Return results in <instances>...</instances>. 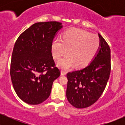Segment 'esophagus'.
<instances>
[{
	"instance_id": "obj_1",
	"label": "esophagus",
	"mask_w": 125,
	"mask_h": 125,
	"mask_svg": "<svg viewBox=\"0 0 125 125\" xmlns=\"http://www.w3.org/2000/svg\"><path fill=\"white\" fill-rule=\"evenodd\" d=\"M66 74V72L65 71L63 70H62L61 71V75H65Z\"/></svg>"
}]
</instances>
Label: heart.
Segmentation results:
<instances>
[{
	"label": "heart",
	"mask_w": 125,
	"mask_h": 125,
	"mask_svg": "<svg viewBox=\"0 0 125 125\" xmlns=\"http://www.w3.org/2000/svg\"><path fill=\"white\" fill-rule=\"evenodd\" d=\"M100 47L98 36L85 30L72 28L64 32L62 39L56 38L51 45V52L55 59L68 54L57 62V65L68 70L74 65L77 67L89 64L97 54Z\"/></svg>",
	"instance_id": "b5f03b06"
}]
</instances>
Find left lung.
<instances>
[{"label":"left lung","instance_id":"8db88e82","mask_svg":"<svg viewBox=\"0 0 125 125\" xmlns=\"http://www.w3.org/2000/svg\"><path fill=\"white\" fill-rule=\"evenodd\" d=\"M100 47L90 63L66 74V97L76 108H85L97 101L104 91L111 73V50L100 34Z\"/></svg>","mask_w":125,"mask_h":125}]
</instances>
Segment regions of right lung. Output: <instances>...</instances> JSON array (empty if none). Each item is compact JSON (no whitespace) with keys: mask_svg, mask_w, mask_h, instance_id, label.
<instances>
[{"mask_svg":"<svg viewBox=\"0 0 125 125\" xmlns=\"http://www.w3.org/2000/svg\"><path fill=\"white\" fill-rule=\"evenodd\" d=\"M62 28L58 22H37L23 31L15 43L10 66L11 81L19 97L28 104L45 101L53 82L60 76L51 45Z\"/></svg>","mask_w":125,"mask_h":125,"instance_id":"1","label":"right lung"}]
</instances>
